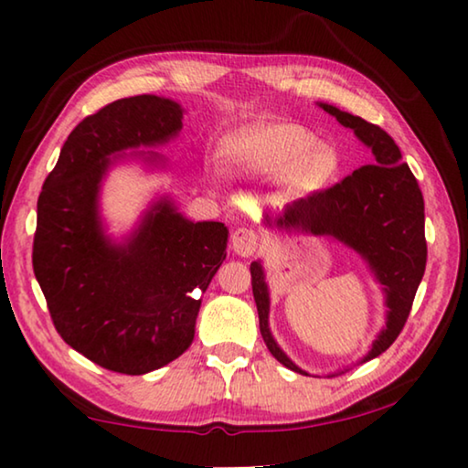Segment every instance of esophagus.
<instances>
[{"label":"esophagus","instance_id":"esophagus-1","mask_svg":"<svg viewBox=\"0 0 468 468\" xmlns=\"http://www.w3.org/2000/svg\"><path fill=\"white\" fill-rule=\"evenodd\" d=\"M231 245H233V251L237 253V256L250 258L251 253L258 250V233L253 231V229L239 227V229H237V231L233 233Z\"/></svg>","mask_w":468,"mask_h":468}]
</instances>
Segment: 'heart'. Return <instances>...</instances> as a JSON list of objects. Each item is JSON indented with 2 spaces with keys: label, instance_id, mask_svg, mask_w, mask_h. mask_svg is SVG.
Instances as JSON below:
<instances>
[{
  "label": "heart",
  "instance_id": "obj_1",
  "mask_svg": "<svg viewBox=\"0 0 468 468\" xmlns=\"http://www.w3.org/2000/svg\"><path fill=\"white\" fill-rule=\"evenodd\" d=\"M220 154L243 171L274 176L287 196H310L326 187L340 171V156L330 144L295 123H251L227 133Z\"/></svg>",
  "mask_w": 468,
  "mask_h": 468
}]
</instances>
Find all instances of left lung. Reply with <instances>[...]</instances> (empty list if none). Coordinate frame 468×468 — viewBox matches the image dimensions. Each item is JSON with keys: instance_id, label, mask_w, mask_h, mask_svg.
<instances>
[{"instance_id": "obj_1", "label": "left lung", "mask_w": 468, "mask_h": 468, "mask_svg": "<svg viewBox=\"0 0 468 468\" xmlns=\"http://www.w3.org/2000/svg\"><path fill=\"white\" fill-rule=\"evenodd\" d=\"M320 107L335 115L340 125L351 128L355 136L371 148L374 165H363L336 186L284 206L276 218V227L284 231L335 237L369 264L371 272L384 287L388 307L386 328L363 357V361H369L382 355L405 328L419 282L423 279L427 262L423 194L409 165L400 163V148L379 125L326 102H320ZM250 272L260 332L268 351L284 367L307 376L282 353L268 328L271 297L262 264L251 262Z\"/></svg>"}]
</instances>
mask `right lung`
I'll return each instance as SVG.
<instances>
[{"mask_svg": "<svg viewBox=\"0 0 468 468\" xmlns=\"http://www.w3.org/2000/svg\"><path fill=\"white\" fill-rule=\"evenodd\" d=\"M181 117L176 101L154 94L109 102L69 133L37 202L33 268L53 326L117 374H148L192 345L200 292L227 258L223 223H192L165 197L123 243L102 233L99 187L109 156L165 144Z\"/></svg>", "mask_w": 468, "mask_h": 468, "instance_id": "obj_1", "label": "right lung"}]
</instances>
